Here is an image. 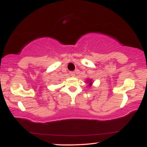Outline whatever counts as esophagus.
I'll list each match as a JSON object with an SVG mask.
<instances>
[{
  "mask_svg": "<svg viewBox=\"0 0 147 147\" xmlns=\"http://www.w3.org/2000/svg\"><path fill=\"white\" fill-rule=\"evenodd\" d=\"M70 75L72 76V77H74L75 75V72H70Z\"/></svg>",
  "mask_w": 147,
  "mask_h": 147,
  "instance_id": "obj_1",
  "label": "esophagus"
}]
</instances>
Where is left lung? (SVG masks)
<instances>
[{
    "label": "left lung",
    "instance_id": "left-lung-1",
    "mask_svg": "<svg viewBox=\"0 0 147 147\" xmlns=\"http://www.w3.org/2000/svg\"><path fill=\"white\" fill-rule=\"evenodd\" d=\"M87 84H88L89 86H91V85H92V81H91V79L87 81Z\"/></svg>",
    "mask_w": 147,
    "mask_h": 147
}]
</instances>
